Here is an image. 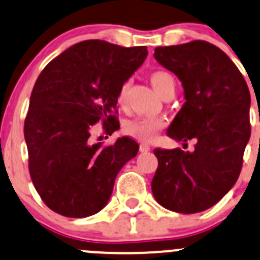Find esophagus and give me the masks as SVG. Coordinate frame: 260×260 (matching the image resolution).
Listing matches in <instances>:
<instances>
[{
	"mask_svg": "<svg viewBox=\"0 0 260 260\" xmlns=\"http://www.w3.org/2000/svg\"><path fill=\"white\" fill-rule=\"evenodd\" d=\"M151 150V147H150V145H147V143H141L140 145V151L141 152H148V151Z\"/></svg>",
	"mask_w": 260,
	"mask_h": 260,
	"instance_id": "34e87169",
	"label": "esophagus"
}]
</instances>
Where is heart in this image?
Segmentation results:
<instances>
[{"label":"heart","instance_id":"obj_1","mask_svg":"<svg viewBox=\"0 0 260 260\" xmlns=\"http://www.w3.org/2000/svg\"><path fill=\"white\" fill-rule=\"evenodd\" d=\"M151 85L153 86V89L156 90L160 96L168 94V92H175L176 87V81L174 79L173 75L168 71H155L151 74L150 76ZM128 89H129V84L125 82L122 85V87L119 89L118 92L117 102L118 105L122 108L125 107V103H127V95H128ZM165 125L161 118L156 117H137L133 118V119L127 120L123 125V132L125 135L131 136V137H135L140 141H151L156 136V133L158 131H161Z\"/></svg>","mask_w":260,"mask_h":260}]
</instances>
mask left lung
<instances>
[{
	"mask_svg": "<svg viewBox=\"0 0 260 260\" xmlns=\"http://www.w3.org/2000/svg\"><path fill=\"white\" fill-rule=\"evenodd\" d=\"M153 57L184 89L185 103L168 136L185 146L189 140L196 142L193 151L153 150L158 160L151 181L153 197L174 212H202L240 175L250 138V92L233 60L208 42L157 47Z\"/></svg>",
	"mask_w": 260,
	"mask_h": 260,
	"instance_id": "left-lung-1",
	"label": "left lung"
}]
</instances>
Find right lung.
<instances>
[{"mask_svg": "<svg viewBox=\"0 0 260 260\" xmlns=\"http://www.w3.org/2000/svg\"><path fill=\"white\" fill-rule=\"evenodd\" d=\"M146 47L124 48L84 40L50 60L38 77L24 124L32 184L43 202L66 217L102 211L115 178L138 145L118 138L108 147L91 143L92 125L117 129L119 89L147 57Z\"/></svg>", "mask_w": 260, "mask_h": 260, "instance_id": "1", "label": "right lung"}]
</instances>
